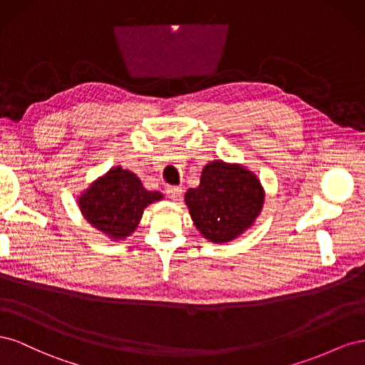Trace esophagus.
<instances>
[{"mask_svg":"<svg viewBox=\"0 0 365 365\" xmlns=\"http://www.w3.org/2000/svg\"><path fill=\"white\" fill-rule=\"evenodd\" d=\"M165 195H168L172 201H180L182 196V189L178 185H169L168 189H165Z\"/></svg>","mask_w":365,"mask_h":365,"instance_id":"esophagus-1","label":"esophagus"}]
</instances>
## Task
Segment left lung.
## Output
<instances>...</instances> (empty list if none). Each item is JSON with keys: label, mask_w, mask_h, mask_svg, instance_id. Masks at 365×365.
I'll list each match as a JSON object with an SVG mask.
<instances>
[{"label": "left lung", "mask_w": 365, "mask_h": 365, "mask_svg": "<svg viewBox=\"0 0 365 365\" xmlns=\"http://www.w3.org/2000/svg\"><path fill=\"white\" fill-rule=\"evenodd\" d=\"M196 230L213 244H227L260 216L264 189L257 175L239 163L213 160L204 165L196 189L184 195Z\"/></svg>", "instance_id": "1"}]
</instances>
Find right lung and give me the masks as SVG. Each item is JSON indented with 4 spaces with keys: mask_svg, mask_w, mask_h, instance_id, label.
I'll return each instance as SVG.
<instances>
[{
    "mask_svg": "<svg viewBox=\"0 0 365 365\" xmlns=\"http://www.w3.org/2000/svg\"><path fill=\"white\" fill-rule=\"evenodd\" d=\"M161 200L163 193L145 189L134 172L114 165L81 192L77 205L88 224L118 242L135 233L145 208Z\"/></svg>",
    "mask_w": 365,
    "mask_h": 365,
    "instance_id": "right-lung-1",
    "label": "right lung"
}]
</instances>
